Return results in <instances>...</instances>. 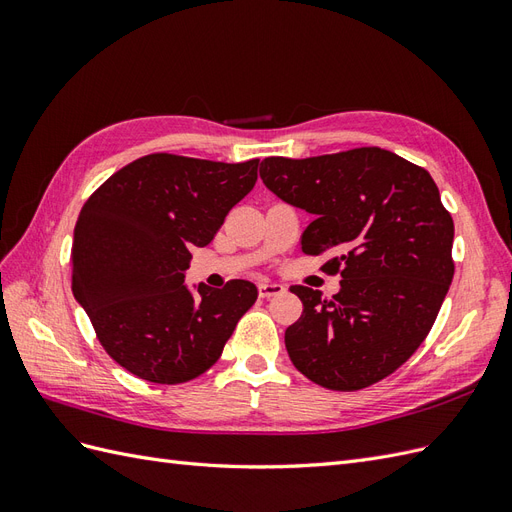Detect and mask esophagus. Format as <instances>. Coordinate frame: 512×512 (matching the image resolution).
<instances>
[{
    "mask_svg": "<svg viewBox=\"0 0 512 512\" xmlns=\"http://www.w3.org/2000/svg\"><path fill=\"white\" fill-rule=\"evenodd\" d=\"M286 292L284 284H277V282H262L258 284V294L262 299H271V297H280V294Z\"/></svg>",
    "mask_w": 512,
    "mask_h": 512,
    "instance_id": "1",
    "label": "esophagus"
}]
</instances>
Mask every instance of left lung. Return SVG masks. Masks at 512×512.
Returning <instances> with one entry per match:
<instances>
[{
    "mask_svg": "<svg viewBox=\"0 0 512 512\" xmlns=\"http://www.w3.org/2000/svg\"><path fill=\"white\" fill-rule=\"evenodd\" d=\"M260 179L312 215L305 254L333 252V297L292 286L301 318L286 329L292 365L331 391H359L423 344L453 282V218L425 168L380 147L305 160L267 158Z\"/></svg>",
    "mask_w": 512,
    "mask_h": 512,
    "instance_id": "left-lung-1",
    "label": "left lung"
}]
</instances>
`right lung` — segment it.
I'll return each instance as SVG.
<instances>
[{"mask_svg": "<svg viewBox=\"0 0 512 512\" xmlns=\"http://www.w3.org/2000/svg\"><path fill=\"white\" fill-rule=\"evenodd\" d=\"M258 160L226 164L151 153L108 177L72 237V292L100 344L147 382H188L220 359L258 297L247 280L222 290L185 282L205 247L252 192Z\"/></svg>", "mask_w": 512, "mask_h": 512, "instance_id": "add662e5", "label": "right lung"}]
</instances>
